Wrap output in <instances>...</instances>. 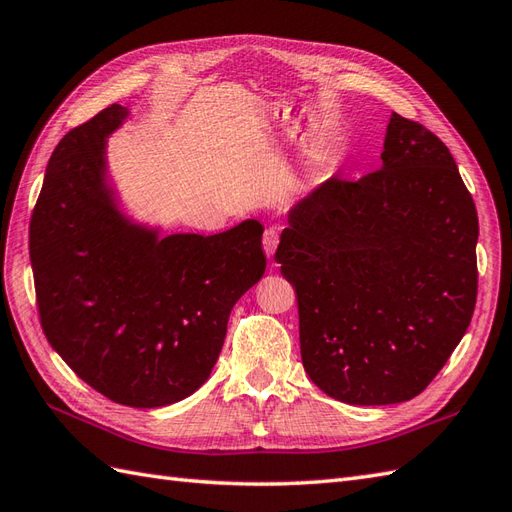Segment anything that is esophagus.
<instances>
[{"label":"esophagus","mask_w":512,"mask_h":512,"mask_svg":"<svg viewBox=\"0 0 512 512\" xmlns=\"http://www.w3.org/2000/svg\"><path fill=\"white\" fill-rule=\"evenodd\" d=\"M279 235H281V229H279V227H268V229L264 231V240H261V242H264V251H266L268 257H272L274 251H277Z\"/></svg>","instance_id":"34e87169"}]
</instances>
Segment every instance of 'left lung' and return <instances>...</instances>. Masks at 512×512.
<instances>
[{
	"instance_id": "8db88e82",
	"label": "left lung",
	"mask_w": 512,
	"mask_h": 512,
	"mask_svg": "<svg viewBox=\"0 0 512 512\" xmlns=\"http://www.w3.org/2000/svg\"><path fill=\"white\" fill-rule=\"evenodd\" d=\"M381 160L300 201L274 253L296 292L305 372L365 406L419 396L478 294V214L450 149L393 112Z\"/></svg>"
}]
</instances>
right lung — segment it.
<instances>
[{
	"label": "right lung",
	"mask_w": 512,
	"mask_h": 512,
	"mask_svg": "<svg viewBox=\"0 0 512 512\" xmlns=\"http://www.w3.org/2000/svg\"><path fill=\"white\" fill-rule=\"evenodd\" d=\"M112 103L73 127L51 153L30 220L36 307L47 342L112 402L173 404L218 361L233 305L264 277V227L216 235L142 231L103 188Z\"/></svg>",
	"instance_id": "1"
}]
</instances>
